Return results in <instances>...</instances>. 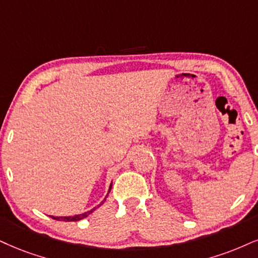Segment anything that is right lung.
Returning a JSON list of instances; mask_svg holds the SVG:
<instances>
[{
	"label": "right lung",
	"mask_w": 258,
	"mask_h": 258,
	"mask_svg": "<svg viewBox=\"0 0 258 258\" xmlns=\"http://www.w3.org/2000/svg\"><path fill=\"white\" fill-rule=\"evenodd\" d=\"M109 190H111V185H110V189ZM110 192V191H109ZM107 197V196H106ZM106 197H105V200H106ZM105 200L103 202L100 203L99 206H101L103 205V203L105 202ZM98 206V207H99ZM95 208H93L92 209V211H90V212H86V213H84V214H80V215H74V217H61V218H58V217H51L52 219H55V220H59V221H79V220H82V219H85V218H87L88 215L91 214L92 212L94 211Z\"/></svg>",
	"instance_id": "add662e5"
}]
</instances>
